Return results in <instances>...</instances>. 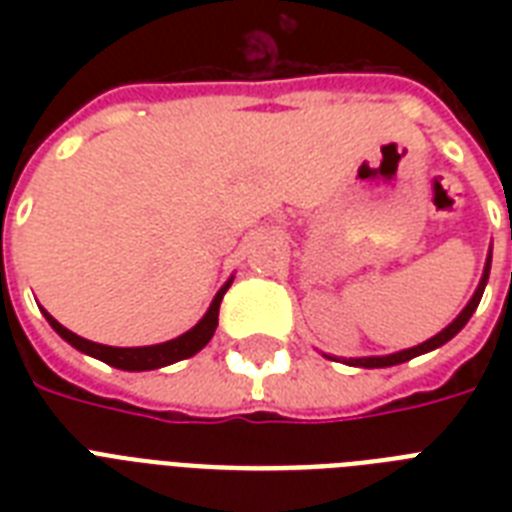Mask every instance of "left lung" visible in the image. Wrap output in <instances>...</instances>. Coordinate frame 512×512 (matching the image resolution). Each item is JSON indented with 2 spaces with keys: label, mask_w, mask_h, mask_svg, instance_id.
<instances>
[{
  "label": "left lung",
  "mask_w": 512,
  "mask_h": 512,
  "mask_svg": "<svg viewBox=\"0 0 512 512\" xmlns=\"http://www.w3.org/2000/svg\"><path fill=\"white\" fill-rule=\"evenodd\" d=\"M489 271H492V249H489V255H486V265H484V273H481V281H478L476 292H473V297L468 300V305L462 308L460 316L449 324V327H444L438 335H433L430 340L420 342V345H414V348H406V350H398V353H388V356H364V358H342V364L348 366H364V369H385V366H396V364H404V361H409V358L414 356H422V353H430V350L441 348V345H446V342L452 340L457 332H460L465 324L470 321V316L476 313L478 303H481V297H484V289H486V281H489ZM327 356V353H324ZM332 358V361H337L335 356H327Z\"/></svg>",
  "instance_id": "obj_1"
}]
</instances>
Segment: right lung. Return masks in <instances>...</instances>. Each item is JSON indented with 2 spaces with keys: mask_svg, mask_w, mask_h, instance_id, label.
<instances>
[{
  "mask_svg": "<svg viewBox=\"0 0 512 512\" xmlns=\"http://www.w3.org/2000/svg\"><path fill=\"white\" fill-rule=\"evenodd\" d=\"M233 276L225 281L223 287L217 289L215 300L209 303L207 313L201 316L199 324L191 327L185 335L175 337V340L159 342V345H143V348H114V345H100V342L84 340V337L74 335L71 329H66L63 324L52 319L50 313H44V319L50 321V327L58 332L68 345H74L76 350H82L87 356L98 358L103 364L116 366V369H124V372H148V369H162V366H170L175 361H183V358L196 356L209 340L215 335L217 329V313H220V303H223V295L231 287Z\"/></svg>",
  "mask_w": 512,
  "mask_h": 512,
  "instance_id": "right-lung-1",
  "label": "right lung"
}]
</instances>
